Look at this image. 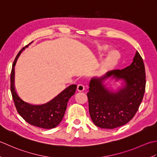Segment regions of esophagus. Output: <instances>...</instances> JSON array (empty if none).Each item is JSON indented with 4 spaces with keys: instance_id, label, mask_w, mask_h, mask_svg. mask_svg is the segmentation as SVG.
<instances>
[{
    "instance_id": "obj_1",
    "label": "esophagus",
    "mask_w": 157,
    "mask_h": 157,
    "mask_svg": "<svg viewBox=\"0 0 157 157\" xmlns=\"http://www.w3.org/2000/svg\"><path fill=\"white\" fill-rule=\"evenodd\" d=\"M85 89V86L83 84H79L77 87V90L78 91H82Z\"/></svg>"
}]
</instances>
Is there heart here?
<instances>
[{
	"mask_svg": "<svg viewBox=\"0 0 157 157\" xmlns=\"http://www.w3.org/2000/svg\"><path fill=\"white\" fill-rule=\"evenodd\" d=\"M107 50V48L104 47L101 49V51L103 52H105ZM120 53L116 50H113L108 53V55L105 59V64L107 67H113L115 65H117V63L119 62L120 59Z\"/></svg>",
	"mask_w": 157,
	"mask_h": 157,
	"instance_id": "obj_1",
	"label": "heart"
}]
</instances>
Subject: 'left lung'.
<instances>
[{
	"label": "left lung",
	"instance_id": "8db88e82",
	"mask_svg": "<svg viewBox=\"0 0 157 157\" xmlns=\"http://www.w3.org/2000/svg\"><path fill=\"white\" fill-rule=\"evenodd\" d=\"M123 78L126 85L113 93L102 85L105 78ZM146 89V72L142 57L136 52L133 62L123 70L108 72L101 78L91 79L87 93L89 111L95 125L114 129L127 123L135 116L143 100Z\"/></svg>",
	"mask_w": 157,
	"mask_h": 157
}]
</instances>
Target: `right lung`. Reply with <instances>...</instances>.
<instances>
[{
    "instance_id": "1",
    "label": "right lung",
    "mask_w": 157,
    "mask_h": 157,
    "mask_svg": "<svg viewBox=\"0 0 157 157\" xmlns=\"http://www.w3.org/2000/svg\"><path fill=\"white\" fill-rule=\"evenodd\" d=\"M28 45L25 46L27 47ZM23 47L18 53L13 63L11 72V92L15 106L18 113L32 125L43 129H52L58 125L62 121L69 99L75 94L77 86L72 85L66 88L57 97L43 105H31L24 101L18 96L14 87V66Z\"/></svg>"
}]
</instances>
